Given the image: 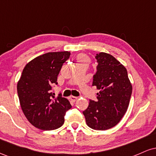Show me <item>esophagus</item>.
I'll use <instances>...</instances> for the list:
<instances>
[{"label":"esophagus","instance_id":"obj_1","mask_svg":"<svg viewBox=\"0 0 156 156\" xmlns=\"http://www.w3.org/2000/svg\"><path fill=\"white\" fill-rule=\"evenodd\" d=\"M77 99H78V98H77V97H75V96L69 97V100H70L72 102H76Z\"/></svg>","mask_w":156,"mask_h":156}]
</instances>
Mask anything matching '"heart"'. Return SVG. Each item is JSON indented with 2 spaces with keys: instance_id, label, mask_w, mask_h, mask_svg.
Masks as SVG:
<instances>
[{
  "instance_id": "heart-1",
  "label": "heart",
  "mask_w": 156,
  "mask_h": 156,
  "mask_svg": "<svg viewBox=\"0 0 156 156\" xmlns=\"http://www.w3.org/2000/svg\"><path fill=\"white\" fill-rule=\"evenodd\" d=\"M76 60L78 64L87 63L89 64V62H90V58H89V57L87 55L83 54V53H80V54H78L77 55Z\"/></svg>"
}]
</instances>
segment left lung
I'll return each mask as SVG.
<instances>
[{"label": "left lung", "instance_id": "obj_1", "mask_svg": "<svg viewBox=\"0 0 156 156\" xmlns=\"http://www.w3.org/2000/svg\"><path fill=\"white\" fill-rule=\"evenodd\" d=\"M92 86L100 90L98 101H89L83 114L87 124L94 130H105L117 125L129 105L132 85L127 69L113 55L100 53Z\"/></svg>", "mask_w": 156, "mask_h": 156}]
</instances>
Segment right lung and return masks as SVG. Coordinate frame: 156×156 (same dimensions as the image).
Here are the masks:
<instances>
[{"label": "right lung", "mask_w": 156, "mask_h": 156, "mask_svg": "<svg viewBox=\"0 0 156 156\" xmlns=\"http://www.w3.org/2000/svg\"><path fill=\"white\" fill-rule=\"evenodd\" d=\"M70 52H50L39 55L26 64L17 89L21 108L29 122L43 130L60 128L64 115L71 108L67 98L55 97L52 86L57 84V77Z\"/></svg>", "instance_id": "right-lung-1"}]
</instances>
